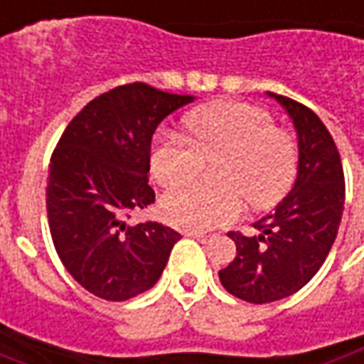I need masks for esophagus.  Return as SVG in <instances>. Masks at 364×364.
<instances>
[{"label": "esophagus", "instance_id": "obj_1", "mask_svg": "<svg viewBox=\"0 0 364 364\" xmlns=\"http://www.w3.org/2000/svg\"><path fill=\"white\" fill-rule=\"evenodd\" d=\"M185 235L193 237V240L201 242V244H207V242H211V240H213L211 235H207V233H203V232H185Z\"/></svg>", "mask_w": 364, "mask_h": 364}]
</instances>
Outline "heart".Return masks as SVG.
Returning a JSON list of instances; mask_svg holds the SVG:
<instances>
[{"instance_id": "obj_1", "label": "heart", "mask_w": 364, "mask_h": 364, "mask_svg": "<svg viewBox=\"0 0 364 364\" xmlns=\"http://www.w3.org/2000/svg\"><path fill=\"white\" fill-rule=\"evenodd\" d=\"M187 139L163 134L151 153V173L163 187H177L161 201L165 220L207 232L240 218L244 199L254 209H269L292 189L298 175V146L290 132L276 129L268 110L221 100L187 119ZM220 162V190L179 188L196 181L205 163Z\"/></svg>"}]
</instances>
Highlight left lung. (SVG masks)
I'll use <instances>...</instances> for the list:
<instances>
[{
  "mask_svg": "<svg viewBox=\"0 0 364 364\" xmlns=\"http://www.w3.org/2000/svg\"><path fill=\"white\" fill-rule=\"evenodd\" d=\"M268 95L294 122L300 159L292 191L274 213L254 223L259 233H228L237 254L220 269V282L230 294L252 304L282 300L312 280L334 244L345 205V173L328 129L304 105Z\"/></svg>",
  "mask_w": 364,
  "mask_h": 364,
  "instance_id": "left-lung-1",
  "label": "left lung"
}]
</instances>
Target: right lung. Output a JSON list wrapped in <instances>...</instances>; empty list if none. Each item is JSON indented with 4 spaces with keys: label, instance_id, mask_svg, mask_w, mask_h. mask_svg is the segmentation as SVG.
<instances>
[{
    "label": "right lung",
    "instance_id": "add662e5",
    "mask_svg": "<svg viewBox=\"0 0 364 364\" xmlns=\"http://www.w3.org/2000/svg\"><path fill=\"white\" fill-rule=\"evenodd\" d=\"M191 100L122 84L90 100L62 132L48 165V223L64 268L90 294L122 302L146 292L181 240L163 223L131 218L155 203L146 175L153 132Z\"/></svg>",
    "mask_w": 364,
    "mask_h": 364
}]
</instances>
